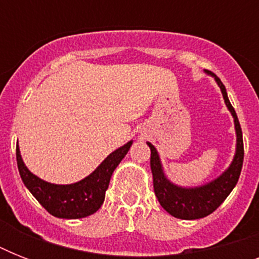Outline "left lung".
<instances>
[{"mask_svg":"<svg viewBox=\"0 0 259 259\" xmlns=\"http://www.w3.org/2000/svg\"><path fill=\"white\" fill-rule=\"evenodd\" d=\"M204 72L215 79V82L222 91L226 106L234 118L237 145H235V154L229 168L221 173L217 179L205 184L197 185V187L177 185L166 177L157 149L150 142H146L150 148V169L153 175L154 193L166 212L184 221L200 219L212 213L226 200V197L229 196L234 187L237 185L242 170V164H243V138H242V129L238 121L237 113L230 103L227 91H226L225 84L221 82V79L218 78L217 75L211 74L209 71H204Z\"/></svg>","mask_w":259,"mask_h":259,"instance_id":"left-lung-1","label":"left lung"}]
</instances>
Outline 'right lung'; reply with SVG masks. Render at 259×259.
<instances>
[{
	"mask_svg": "<svg viewBox=\"0 0 259 259\" xmlns=\"http://www.w3.org/2000/svg\"><path fill=\"white\" fill-rule=\"evenodd\" d=\"M132 144L133 141L126 142L111 152L94 172L72 184H54L33 175L22 161L17 144L18 172L24 185L51 215L62 219H80L93 215L101 208L111 175L129 152Z\"/></svg>",
	"mask_w": 259,
	"mask_h": 259,
	"instance_id": "add662e5",
	"label": "right lung"
}]
</instances>
